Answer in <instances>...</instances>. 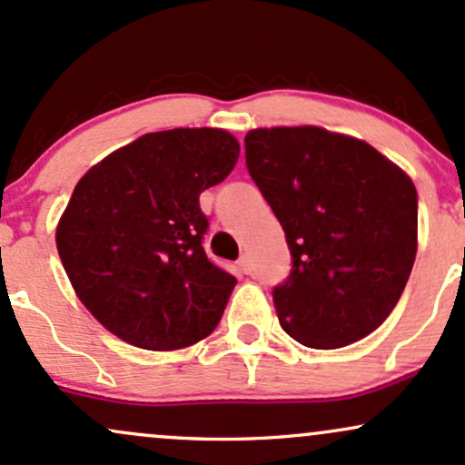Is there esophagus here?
I'll list each match as a JSON object with an SVG mask.
<instances>
[{"instance_id": "obj_1", "label": "esophagus", "mask_w": 465, "mask_h": 465, "mask_svg": "<svg viewBox=\"0 0 465 465\" xmlns=\"http://www.w3.org/2000/svg\"><path fill=\"white\" fill-rule=\"evenodd\" d=\"M237 268H239V272H242V274L252 272V261H250L248 254H242V257H239Z\"/></svg>"}]
</instances>
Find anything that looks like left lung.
I'll return each instance as SVG.
<instances>
[{
  "label": "left lung",
  "mask_w": 465,
  "mask_h": 465,
  "mask_svg": "<svg viewBox=\"0 0 465 465\" xmlns=\"http://www.w3.org/2000/svg\"><path fill=\"white\" fill-rule=\"evenodd\" d=\"M246 166L283 226L292 270L274 285L281 327L336 349L378 330L417 252V191L371 144L321 127L246 134Z\"/></svg>",
  "instance_id": "left-lung-1"
}]
</instances>
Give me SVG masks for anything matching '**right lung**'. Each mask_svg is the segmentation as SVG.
I'll list each match as a JSON object with an SVG mask.
<instances>
[{"mask_svg":"<svg viewBox=\"0 0 465 465\" xmlns=\"http://www.w3.org/2000/svg\"><path fill=\"white\" fill-rule=\"evenodd\" d=\"M239 143L223 129L140 135L92 166L56 228L72 288L129 345L173 351L222 321L237 279L208 259L200 193L228 177Z\"/></svg>","mask_w":465,"mask_h":465,"instance_id":"right-lung-1","label":"right lung"}]
</instances>
